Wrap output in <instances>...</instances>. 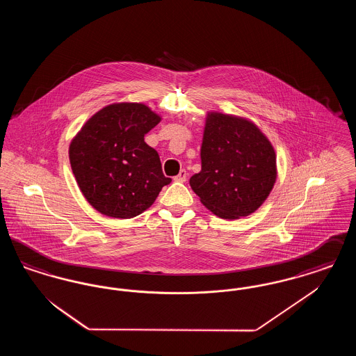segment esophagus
Returning a JSON list of instances; mask_svg holds the SVG:
<instances>
[{
    "label": "esophagus",
    "instance_id": "34e87169",
    "mask_svg": "<svg viewBox=\"0 0 356 356\" xmlns=\"http://www.w3.org/2000/svg\"><path fill=\"white\" fill-rule=\"evenodd\" d=\"M186 170H181L179 172V175L177 176H175V181H179V183H184L186 180Z\"/></svg>",
    "mask_w": 356,
    "mask_h": 356
}]
</instances>
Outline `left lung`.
Returning a JSON list of instances; mask_svg holds the SVG:
<instances>
[{
    "label": "left lung",
    "mask_w": 356,
    "mask_h": 356,
    "mask_svg": "<svg viewBox=\"0 0 356 356\" xmlns=\"http://www.w3.org/2000/svg\"><path fill=\"white\" fill-rule=\"evenodd\" d=\"M200 157L202 170L189 184L205 208L221 219L254 213L275 186L276 153L250 120L208 112Z\"/></svg>",
    "instance_id": "obj_1"
}]
</instances>
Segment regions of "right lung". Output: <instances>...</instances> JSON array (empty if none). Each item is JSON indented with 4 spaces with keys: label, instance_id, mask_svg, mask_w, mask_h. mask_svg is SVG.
Instances as JSON below:
<instances>
[{
    "label": "right lung",
    "instance_id": "obj_1",
    "mask_svg": "<svg viewBox=\"0 0 356 356\" xmlns=\"http://www.w3.org/2000/svg\"><path fill=\"white\" fill-rule=\"evenodd\" d=\"M161 118L141 102H115L88 120L69 145V161L86 202L108 218L131 219L170 184L144 136Z\"/></svg>",
    "mask_w": 356,
    "mask_h": 356
}]
</instances>
